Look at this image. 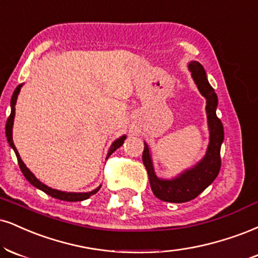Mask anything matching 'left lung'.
<instances>
[{
	"label": "left lung",
	"instance_id": "1",
	"mask_svg": "<svg viewBox=\"0 0 258 258\" xmlns=\"http://www.w3.org/2000/svg\"><path fill=\"white\" fill-rule=\"evenodd\" d=\"M192 78L196 83L198 90L207 98V116L210 130V143L208 147L206 157L195 168L186 170L178 178L172 180H161L155 175L153 163H151L149 148L144 144L143 151V163L148 170L149 181L154 195L161 201L172 203H184L196 198L203 192L218 176L221 168V144L223 142V126L221 120L216 116L218 96L210 86L207 79L203 66L196 61L188 64Z\"/></svg>",
	"mask_w": 258,
	"mask_h": 258
}]
</instances>
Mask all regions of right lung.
<instances>
[{
	"instance_id": "1",
	"label": "right lung",
	"mask_w": 258,
	"mask_h": 258,
	"mask_svg": "<svg viewBox=\"0 0 258 258\" xmlns=\"http://www.w3.org/2000/svg\"><path fill=\"white\" fill-rule=\"evenodd\" d=\"M21 86H23V85H21V84H20V85H18L17 89H15L13 96H12V101H11L12 111H11V115H9L8 120H7V123H6V136H7L9 145H11V147L13 148V150L15 151V155H17V159H18V163H19V167H20L21 172H23V174L25 175V178L29 180V181L33 186H36L37 188H39V190L44 191L45 194L49 195V196H51V197H54V198H57V200L67 201V202H80V201H84V200H88L90 196L95 195L96 192H97L99 188H101V186H99V187H97L94 191L86 192V194H74V192H62V191H58V190H54V188H50V187H48V186H46V185L42 184V182H40L39 180L37 179L36 176L30 172L29 168H27V167L25 166L23 161H21L20 155H19V153H18L17 148H15V145H14V143H13V137H12V128H13V121H14V114H15V103H17V98H18V95H19V92H20ZM125 138H126L125 136H123V137H120L119 139H116V141L114 142L113 144H111V147L109 149V153H108L107 159L110 156L111 154L114 153V151L116 150L117 148H120L121 145L123 144V141H125Z\"/></svg>"
}]
</instances>
